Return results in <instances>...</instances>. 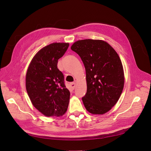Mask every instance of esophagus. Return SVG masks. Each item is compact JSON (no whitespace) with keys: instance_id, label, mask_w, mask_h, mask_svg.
<instances>
[{"instance_id":"obj_1","label":"esophagus","mask_w":151,"mask_h":151,"mask_svg":"<svg viewBox=\"0 0 151 151\" xmlns=\"http://www.w3.org/2000/svg\"><path fill=\"white\" fill-rule=\"evenodd\" d=\"M75 86H76V83H75L73 82V83H70V87H71L72 90H74V89H75Z\"/></svg>"}]
</instances>
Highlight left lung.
I'll return each instance as SVG.
<instances>
[{
    "label": "left lung",
    "instance_id": "1",
    "mask_svg": "<svg viewBox=\"0 0 151 151\" xmlns=\"http://www.w3.org/2000/svg\"><path fill=\"white\" fill-rule=\"evenodd\" d=\"M71 49L86 68L87 92L82 101L86 110L92 114L106 113L118 101L124 84L117 53L108 42L89 39L76 41Z\"/></svg>",
    "mask_w": 151,
    "mask_h": 151
}]
</instances>
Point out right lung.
<instances>
[{"mask_svg": "<svg viewBox=\"0 0 151 151\" xmlns=\"http://www.w3.org/2000/svg\"><path fill=\"white\" fill-rule=\"evenodd\" d=\"M69 47L66 42H53L41 49L32 59L26 74L25 86L33 106L46 117H59L67 111L70 92L58 60Z\"/></svg>", "mask_w": 151, "mask_h": 151, "instance_id": "obj_1", "label": "right lung"}]
</instances>
